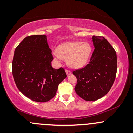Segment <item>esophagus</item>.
Returning a JSON list of instances; mask_svg holds the SVG:
<instances>
[{
	"mask_svg": "<svg viewBox=\"0 0 133 133\" xmlns=\"http://www.w3.org/2000/svg\"><path fill=\"white\" fill-rule=\"evenodd\" d=\"M65 72H66L67 75H68V76H69V75H71V72L70 71H69V70H68V69L65 70Z\"/></svg>",
	"mask_w": 133,
	"mask_h": 133,
	"instance_id": "obj_1",
	"label": "esophagus"
}]
</instances>
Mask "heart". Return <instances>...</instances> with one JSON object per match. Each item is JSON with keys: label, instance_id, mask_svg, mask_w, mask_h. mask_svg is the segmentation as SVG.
<instances>
[{"label": "heart", "instance_id": "b5f03b06", "mask_svg": "<svg viewBox=\"0 0 133 133\" xmlns=\"http://www.w3.org/2000/svg\"><path fill=\"white\" fill-rule=\"evenodd\" d=\"M91 49V45L88 42H67L56 49L52 52V56L58 63L67 59L69 66L79 69L86 64L89 60Z\"/></svg>", "mask_w": 133, "mask_h": 133}]
</instances>
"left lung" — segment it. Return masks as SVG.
<instances>
[{"mask_svg":"<svg viewBox=\"0 0 133 133\" xmlns=\"http://www.w3.org/2000/svg\"><path fill=\"white\" fill-rule=\"evenodd\" d=\"M94 50L84 68L73 71L77 78L76 92L85 101H94L109 91L117 72L116 52L104 37L93 36Z\"/></svg>","mask_w":133,"mask_h":133,"instance_id":"1","label":"left lung"}]
</instances>
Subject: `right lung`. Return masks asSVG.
I'll return each instance as SVG.
<instances>
[{"label": "right lung", "instance_id": "right-lung-1", "mask_svg": "<svg viewBox=\"0 0 133 133\" xmlns=\"http://www.w3.org/2000/svg\"><path fill=\"white\" fill-rule=\"evenodd\" d=\"M52 51L45 35L27 36L15 50L12 74L19 90L36 102L49 101L67 75L62 68L52 67Z\"/></svg>", "mask_w": 133, "mask_h": 133}]
</instances>
